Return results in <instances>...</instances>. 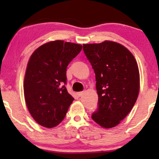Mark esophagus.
Returning <instances> with one entry per match:
<instances>
[{"instance_id": "1", "label": "esophagus", "mask_w": 159, "mask_h": 159, "mask_svg": "<svg viewBox=\"0 0 159 159\" xmlns=\"http://www.w3.org/2000/svg\"><path fill=\"white\" fill-rule=\"evenodd\" d=\"M83 94H84V92H79V93H77V95L79 97H81Z\"/></svg>"}]
</instances>
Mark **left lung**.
Instances as JSON below:
<instances>
[{
	"label": "left lung",
	"mask_w": 159,
	"mask_h": 159,
	"mask_svg": "<svg viewBox=\"0 0 159 159\" xmlns=\"http://www.w3.org/2000/svg\"><path fill=\"white\" fill-rule=\"evenodd\" d=\"M83 51L95 74L98 107L93 121L103 128L118 125L130 112L138 97L140 73L127 48L113 41L84 44Z\"/></svg>",
	"instance_id": "left-lung-1"
}]
</instances>
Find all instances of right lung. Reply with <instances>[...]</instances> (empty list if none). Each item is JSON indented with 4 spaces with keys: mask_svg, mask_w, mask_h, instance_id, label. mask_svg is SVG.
Returning a JSON list of instances; mask_svg holds the SVG:
<instances>
[{
    "mask_svg": "<svg viewBox=\"0 0 159 159\" xmlns=\"http://www.w3.org/2000/svg\"><path fill=\"white\" fill-rule=\"evenodd\" d=\"M82 46L55 40L37 48L28 61L24 82L25 102L39 125L56 127L66 116L74 98L68 93L66 68Z\"/></svg>",
    "mask_w": 159,
    "mask_h": 159,
    "instance_id": "obj_1",
    "label": "right lung"
}]
</instances>
